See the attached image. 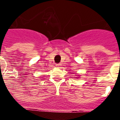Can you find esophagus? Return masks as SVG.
<instances>
[{
  "label": "esophagus",
  "mask_w": 120,
  "mask_h": 120,
  "mask_svg": "<svg viewBox=\"0 0 120 120\" xmlns=\"http://www.w3.org/2000/svg\"><path fill=\"white\" fill-rule=\"evenodd\" d=\"M56 67L60 68L61 66V64H56Z\"/></svg>",
  "instance_id": "34e87169"
}]
</instances>
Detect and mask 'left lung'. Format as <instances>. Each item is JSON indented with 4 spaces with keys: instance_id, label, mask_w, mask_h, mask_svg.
I'll return each mask as SVG.
<instances>
[{
    "instance_id": "left-lung-1",
    "label": "left lung",
    "mask_w": 120,
    "mask_h": 120,
    "mask_svg": "<svg viewBox=\"0 0 120 120\" xmlns=\"http://www.w3.org/2000/svg\"><path fill=\"white\" fill-rule=\"evenodd\" d=\"M77 76H79V75H77ZM79 77H76V78H79Z\"/></svg>"
}]
</instances>
